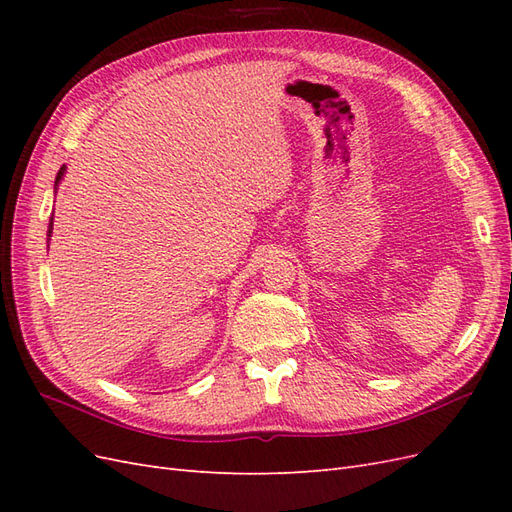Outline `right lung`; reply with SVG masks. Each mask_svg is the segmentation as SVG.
Returning a JSON list of instances; mask_svg holds the SVG:
<instances>
[{"mask_svg":"<svg viewBox=\"0 0 512 512\" xmlns=\"http://www.w3.org/2000/svg\"><path fill=\"white\" fill-rule=\"evenodd\" d=\"M64 173H66V166H61L59 168V173H57V177H55V192H57V185L61 183V179H64ZM51 235H53V218H51V222H49V232H46V241H51Z\"/></svg>","mask_w":512,"mask_h":512,"instance_id":"add662e5","label":"right lung"}]
</instances>
